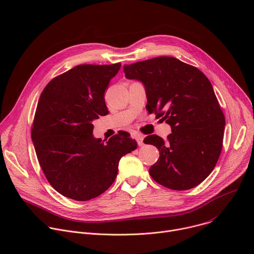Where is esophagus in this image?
<instances>
[{"label":"esophagus","mask_w":254,"mask_h":254,"mask_svg":"<svg viewBox=\"0 0 254 254\" xmlns=\"http://www.w3.org/2000/svg\"><path fill=\"white\" fill-rule=\"evenodd\" d=\"M134 138H135L136 141H137V144H138L139 146H142V145H143V136H142L141 134L135 133V134H134Z\"/></svg>","instance_id":"1"}]
</instances>
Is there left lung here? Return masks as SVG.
Listing matches in <instances>:
<instances>
[{"label": "left lung", "instance_id": "obj_1", "mask_svg": "<svg viewBox=\"0 0 254 254\" xmlns=\"http://www.w3.org/2000/svg\"><path fill=\"white\" fill-rule=\"evenodd\" d=\"M124 73L143 84L146 110L172 129L167 142L155 134L143 140L160 151L149 169L152 179L173 190L199 185L219 160L225 131V116L207 77L173 57L125 65Z\"/></svg>", "mask_w": 254, "mask_h": 254}]
</instances>
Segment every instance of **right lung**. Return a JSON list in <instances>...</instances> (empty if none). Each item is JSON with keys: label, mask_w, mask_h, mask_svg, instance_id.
<instances>
[{"label": "right lung", "mask_w": 254, "mask_h": 254, "mask_svg": "<svg viewBox=\"0 0 254 254\" xmlns=\"http://www.w3.org/2000/svg\"><path fill=\"white\" fill-rule=\"evenodd\" d=\"M120 67L76 66L54 78L41 94L31 139L48 181L68 198L99 196L114 183L121 158L137 147L125 131L108 141L92 134V122L109 114L105 90Z\"/></svg>", "instance_id": "obj_1"}]
</instances>
